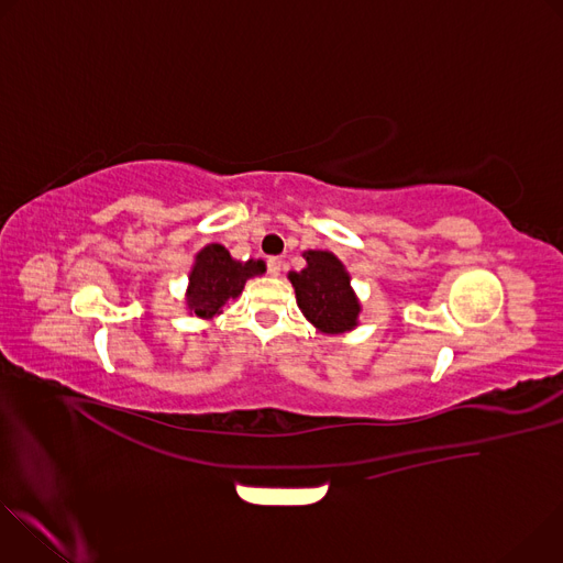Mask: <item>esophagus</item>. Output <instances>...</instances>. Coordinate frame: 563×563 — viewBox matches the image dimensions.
<instances>
[{
  "instance_id": "obj_1",
  "label": "esophagus",
  "mask_w": 563,
  "mask_h": 563,
  "mask_svg": "<svg viewBox=\"0 0 563 563\" xmlns=\"http://www.w3.org/2000/svg\"><path fill=\"white\" fill-rule=\"evenodd\" d=\"M267 272L272 274V276H278L280 272H283V261L280 258H267Z\"/></svg>"
}]
</instances>
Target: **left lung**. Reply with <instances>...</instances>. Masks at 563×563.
Instances as JSON below:
<instances>
[{"label": "left lung", "instance_id": "left-lung-1", "mask_svg": "<svg viewBox=\"0 0 563 563\" xmlns=\"http://www.w3.org/2000/svg\"><path fill=\"white\" fill-rule=\"evenodd\" d=\"M305 258L307 267L289 274L298 307L320 332L352 330L361 307L341 261L330 252H307Z\"/></svg>", "mask_w": 563, "mask_h": 563}]
</instances>
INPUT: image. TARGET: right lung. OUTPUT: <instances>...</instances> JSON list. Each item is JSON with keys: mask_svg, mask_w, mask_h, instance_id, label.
Returning <instances> with one entry per match:
<instances>
[{"mask_svg": "<svg viewBox=\"0 0 563 563\" xmlns=\"http://www.w3.org/2000/svg\"><path fill=\"white\" fill-rule=\"evenodd\" d=\"M263 272V261L238 263L222 245H209L196 256V265L189 276L187 305L196 316L211 318L229 298H235L243 291L247 278Z\"/></svg>", "mask_w": 563, "mask_h": 563, "instance_id": "right-lung-1", "label": "right lung"}]
</instances>
